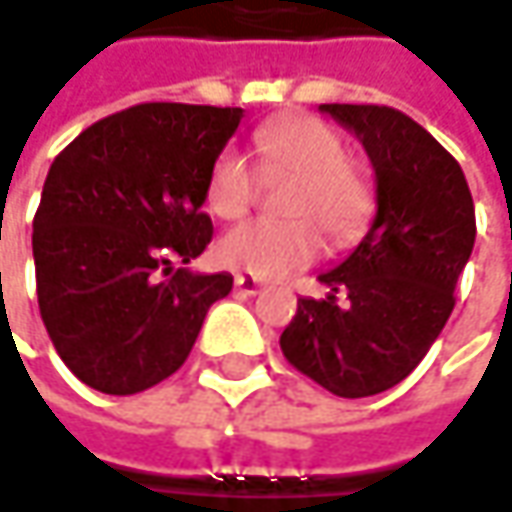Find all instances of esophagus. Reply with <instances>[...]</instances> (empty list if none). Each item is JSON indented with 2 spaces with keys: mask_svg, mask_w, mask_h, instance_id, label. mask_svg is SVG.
Returning a JSON list of instances; mask_svg holds the SVG:
<instances>
[{
  "mask_svg": "<svg viewBox=\"0 0 512 512\" xmlns=\"http://www.w3.org/2000/svg\"><path fill=\"white\" fill-rule=\"evenodd\" d=\"M236 288H239L242 294H256V291H262V279L247 276V273H236Z\"/></svg>",
  "mask_w": 512,
  "mask_h": 512,
  "instance_id": "1",
  "label": "esophagus"
}]
</instances>
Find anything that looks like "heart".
Returning <instances> with one entry per match:
<instances>
[{
	"label": "heart",
	"mask_w": 512,
	"mask_h": 512,
	"mask_svg": "<svg viewBox=\"0 0 512 512\" xmlns=\"http://www.w3.org/2000/svg\"><path fill=\"white\" fill-rule=\"evenodd\" d=\"M256 152L268 178L291 175L296 184L285 198L288 221H244L221 236L216 259L250 276H285L311 265L325 247H351L374 216V187L348 164L337 129L308 115L268 120L256 129ZM262 178L239 149H224L207 175V207L218 218L244 216L259 198Z\"/></svg>",
	"instance_id": "obj_1"
}]
</instances>
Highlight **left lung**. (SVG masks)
<instances>
[{
  "instance_id": "left-lung-1",
  "label": "left lung",
  "mask_w": 512,
  "mask_h": 512,
  "mask_svg": "<svg viewBox=\"0 0 512 512\" xmlns=\"http://www.w3.org/2000/svg\"><path fill=\"white\" fill-rule=\"evenodd\" d=\"M320 112L363 143L377 213L363 242L320 273L328 296L296 302L279 345L331 395H380L415 371L455 308L475 244L473 195L458 161L403 112L354 103Z\"/></svg>"
}]
</instances>
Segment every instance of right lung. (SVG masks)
I'll return each instance as SVG.
<instances>
[{
  "mask_svg": "<svg viewBox=\"0 0 512 512\" xmlns=\"http://www.w3.org/2000/svg\"><path fill=\"white\" fill-rule=\"evenodd\" d=\"M242 117L141 103L91 123L54 158L34 216L39 314L91 389L138 395L167 380L230 294V273L184 265L213 239L207 175Z\"/></svg>",
  "mask_w": 512,
  "mask_h": 512,
  "instance_id": "obj_1",
  "label": "right lung"
}]
</instances>
